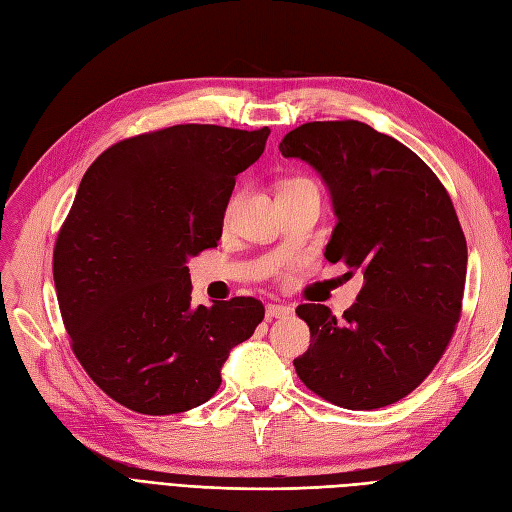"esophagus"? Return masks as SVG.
Masks as SVG:
<instances>
[{
  "mask_svg": "<svg viewBox=\"0 0 512 512\" xmlns=\"http://www.w3.org/2000/svg\"><path fill=\"white\" fill-rule=\"evenodd\" d=\"M292 316V307L286 303H269L267 305V320L273 318H288Z\"/></svg>",
  "mask_w": 512,
  "mask_h": 512,
  "instance_id": "obj_1",
  "label": "esophagus"
}]
</instances>
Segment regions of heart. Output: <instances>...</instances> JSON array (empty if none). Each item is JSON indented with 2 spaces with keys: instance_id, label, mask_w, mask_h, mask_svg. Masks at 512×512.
Here are the masks:
<instances>
[{
  "instance_id": "1",
  "label": "heart",
  "mask_w": 512,
  "mask_h": 512,
  "mask_svg": "<svg viewBox=\"0 0 512 512\" xmlns=\"http://www.w3.org/2000/svg\"><path fill=\"white\" fill-rule=\"evenodd\" d=\"M232 203H235V200H232ZM232 203L228 205V209H226V218H228V215H230V209H232Z\"/></svg>"
}]
</instances>
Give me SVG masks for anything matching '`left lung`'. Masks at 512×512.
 Returning a JSON list of instances; mask_svg holds the SVG:
<instances>
[{"instance_id":"8db88e82","label":"left lung","mask_w":512,"mask_h":512,"mask_svg":"<svg viewBox=\"0 0 512 512\" xmlns=\"http://www.w3.org/2000/svg\"><path fill=\"white\" fill-rule=\"evenodd\" d=\"M280 151L329 185L337 224L324 258L365 277L342 320L297 307L312 333L297 376L335 406H391L431 374L461 316L468 245L453 200L412 149L361 121L303 123Z\"/></svg>"}]
</instances>
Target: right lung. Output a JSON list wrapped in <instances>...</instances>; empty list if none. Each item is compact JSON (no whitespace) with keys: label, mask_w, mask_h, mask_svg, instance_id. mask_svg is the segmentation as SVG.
<instances>
[{"label":"right lung","mask_w":512,"mask_h":512,"mask_svg":"<svg viewBox=\"0 0 512 512\" xmlns=\"http://www.w3.org/2000/svg\"><path fill=\"white\" fill-rule=\"evenodd\" d=\"M269 134L185 123L119 141L87 168L53 277L72 352L117 404L151 416L205 404L265 318L254 297L194 307L188 258L218 245L237 175Z\"/></svg>","instance_id":"add662e5"}]
</instances>
